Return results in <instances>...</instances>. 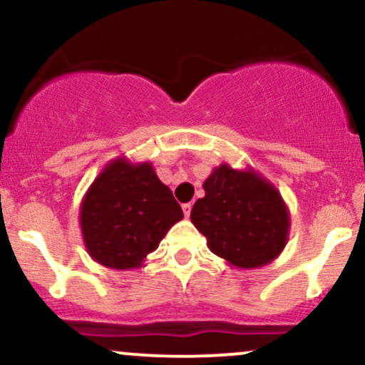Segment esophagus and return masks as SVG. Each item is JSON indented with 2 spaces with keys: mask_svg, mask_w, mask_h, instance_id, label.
Masks as SVG:
<instances>
[{
  "mask_svg": "<svg viewBox=\"0 0 365 365\" xmlns=\"http://www.w3.org/2000/svg\"><path fill=\"white\" fill-rule=\"evenodd\" d=\"M182 209H183V215H185V217H188V216H190V211H192V202L183 204Z\"/></svg>",
  "mask_w": 365,
  "mask_h": 365,
  "instance_id": "esophagus-1",
  "label": "esophagus"
}]
</instances>
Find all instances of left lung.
<instances>
[{
  "instance_id": "left-lung-1",
  "label": "left lung",
  "mask_w": 365,
  "mask_h": 365,
  "mask_svg": "<svg viewBox=\"0 0 365 365\" xmlns=\"http://www.w3.org/2000/svg\"><path fill=\"white\" fill-rule=\"evenodd\" d=\"M192 223L230 266L252 269L274 261L288 242L290 212L273 183L252 168L220 165L204 182Z\"/></svg>"
}]
</instances>
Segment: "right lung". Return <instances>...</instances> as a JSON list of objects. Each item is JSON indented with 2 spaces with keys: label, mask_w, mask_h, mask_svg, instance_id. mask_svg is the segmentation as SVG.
<instances>
[{
  "label": "right lung",
  "mask_w": 365,
  "mask_h": 365,
  "mask_svg": "<svg viewBox=\"0 0 365 365\" xmlns=\"http://www.w3.org/2000/svg\"><path fill=\"white\" fill-rule=\"evenodd\" d=\"M183 217L173 192L149 161L116 158L96 177L81 202L87 254L111 269H137Z\"/></svg>",
  "instance_id": "add662e5"
}]
</instances>
